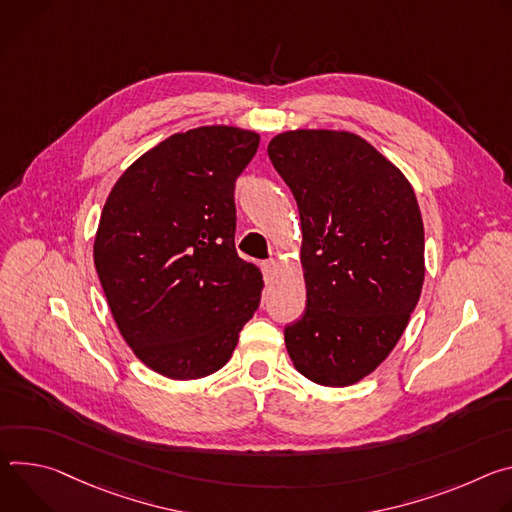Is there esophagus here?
<instances>
[{
    "mask_svg": "<svg viewBox=\"0 0 512 512\" xmlns=\"http://www.w3.org/2000/svg\"><path fill=\"white\" fill-rule=\"evenodd\" d=\"M262 270H264L266 278H272L274 272L278 270V262L276 260H266V262H262Z\"/></svg>",
    "mask_w": 512,
    "mask_h": 512,
    "instance_id": "esophagus-1",
    "label": "esophagus"
}]
</instances>
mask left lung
I'll return each mask as SVG.
<instances>
[{"mask_svg":"<svg viewBox=\"0 0 512 512\" xmlns=\"http://www.w3.org/2000/svg\"><path fill=\"white\" fill-rule=\"evenodd\" d=\"M268 156L301 215L305 315L287 325L295 368L321 386H350L399 342L425 278V234L407 177L364 138L291 130Z\"/></svg>","mask_w":512,"mask_h":512,"instance_id":"left-lung-1","label":"left lung"}]
</instances>
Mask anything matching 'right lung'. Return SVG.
Wrapping results in <instances>:
<instances>
[{"mask_svg": "<svg viewBox=\"0 0 512 512\" xmlns=\"http://www.w3.org/2000/svg\"><path fill=\"white\" fill-rule=\"evenodd\" d=\"M258 144L234 126L173 134L103 205L93 260L107 305L132 352L166 378L223 368L258 309L262 272L234 244L236 179Z\"/></svg>", "mask_w": 512, "mask_h": 512, "instance_id": "1", "label": "right lung"}]
</instances>
